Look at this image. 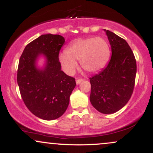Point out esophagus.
<instances>
[{
    "label": "esophagus",
    "mask_w": 153,
    "mask_h": 153,
    "mask_svg": "<svg viewBox=\"0 0 153 153\" xmlns=\"http://www.w3.org/2000/svg\"><path fill=\"white\" fill-rule=\"evenodd\" d=\"M83 80H84L83 79H82V78H80V79H77V80H76V83H77V85H78V84H80V82L83 81Z\"/></svg>",
    "instance_id": "esophagus-1"
}]
</instances>
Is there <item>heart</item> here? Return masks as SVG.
<instances>
[{
  "mask_svg": "<svg viewBox=\"0 0 153 153\" xmlns=\"http://www.w3.org/2000/svg\"><path fill=\"white\" fill-rule=\"evenodd\" d=\"M108 42L102 37L78 39L67 47L65 53L59 54V61L68 74H73L80 61L82 69L88 73L104 68L110 57Z\"/></svg>",
  "mask_w": 153,
  "mask_h": 153,
  "instance_id": "1",
  "label": "heart"
}]
</instances>
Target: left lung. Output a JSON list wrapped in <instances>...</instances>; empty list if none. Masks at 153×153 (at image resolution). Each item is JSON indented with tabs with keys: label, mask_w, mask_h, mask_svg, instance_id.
I'll use <instances>...</instances> for the list:
<instances>
[{
	"label": "left lung",
	"mask_w": 153,
	"mask_h": 153,
	"mask_svg": "<svg viewBox=\"0 0 153 153\" xmlns=\"http://www.w3.org/2000/svg\"><path fill=\"white\" fill-rule=\"evenodd\" d=\"M111 47V57L104 69L90 78V101L99 112L106 114L118 111L127 104L134 90L136 59L124 39L106 30Z\"/></svg>",
	"instance_id": "obj_1"
}]
</instances>
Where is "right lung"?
Returning a JSON list of instances; mask_svg holds the SVG:
<instances>
[{"label":"right lung","instance_id":"obj_1","mask_svg":"<svg viewBox=\"0 0 153 153\" xmlns=\"http://www.w3.org/2000/svg\"><path fill=\"white\" fill-rule=\"evenodd\" d=\"M59 34H42L26 45L19 59L17 82L21 96L33 114L44 120H53L65 112L70 96L76 85L75 78L61 71L59 53L65 43ZM43 55L46 63L36 67Z\"/></svg>","mask_w":153,"mask_h":153}]
</instances>
